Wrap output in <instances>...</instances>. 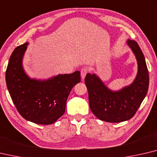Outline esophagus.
Listing matches in <instances>:
<instances>
[{
	"label": "esophagus",
	"instance_id": "obj_1",
	"mask_svg": "<svg viewBox=\"0 0 157 157\" xmlns=\"http://www.w3.org/2000/svg\"><path fill=\"white\" fill-rule=\"evenodd\" d=\"M88 72V69L87 67H83L81 69V77L82 79H84L85 78V77H86Z\"/></svg>",
	"mask_w": 157,
	"mask_h": 157
}]
</instances>
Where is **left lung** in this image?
I'll return each mask as SVG.
<instances>
[{
	"label": "left lung",
	"instance_id": "left-lung-1",
	"mask_svg": "<svg viewBox=\"0 0 157 157\" xmlns=\"http://www.w3.org/2000/svg\"><path fill=\"white\" fill-rule=\"evenodd\" d=\"M127 44L137 60L138 72L130 86L112 91L105 86L95 74L87 73L85 84L92 113L100 120L119 123L135 115L143 101L149 86V74L145 58L136 42L128 40Z\"/></svg>",
	"mask_w": 157,
	"mask_h": 157
}]
</instances>
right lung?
<instances>
[{
	"mask_svg": "<svg viewBox=\"0 0 157 157\" xmlns=\"http://www.w3.org/2000/svg\"><path fill=\"white\" fill-rule=\"evenodd\" d=\"M26 42L11 54L6 70L7 86L14 105L22 117L38 124L49 125L64 115L68 97L80 82V72L58 75L47 80L27 75L22 68Z\"/></svg>",
	"mask_w": 157,
	"mask_h": 157,
	"instance_id": "1",
	"label": "right lung"
}]
</instances>
